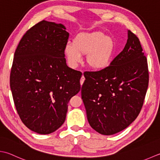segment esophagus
<instances>
[{
	"instance_id": "obj_1",
	"label": "esophagus",
	"mask_w": 160,
	"mask_h": 160,
	"mask_svg": "<svg viewBox=\"0 0 160 160\" xmlns=\"http://www.w3.org/2000/svg\"><path fill=\"white\" fill-rule=\"evenodd\" d=\"M84 80H85V78H84V76H82V77H81V78H80V84H81V85H82V84H83Z\"/></svg>"
}]
</instances>
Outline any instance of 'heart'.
Listing matches in <instances>:
<instances>
[{
  "label": "heart",
  "instance_id": "heart-1",
  "mask_svg": "<svg viewBox=\"0 0 160 160\" xmlns=\"http://www.w3.org/2000/svg\"><path fill=\"white\" fill-rule=\"evenodd\" d=\"M114 52V39L99 31L78 34L73 42H68L65 47V53L73 67L82 61V55H87V63L96 70L108 67Z\"/></svg>",
  "mask_w": 160,
  "mask_h": 160
}]
</instances>
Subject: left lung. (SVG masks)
Returning <instances> with one entry per match:
<instances>
[{
    "label": "left lung",
    "mask_w": 160,
    "mask_h": 160,
    "mask_svg": "<svg viewBox=\"0 0 160 160\" xmlns=\"http://www.w3.org/2000/svg\"><path fill=\"white\" fill-rule=\"evenodd\" d=\"M84 76L81 95L93 130L112 135L136 119L144 101L149 74L147 58L135 34L128 30L123 50L108 67Z\"/></svg>",
    "instance_id": "left-lung-1"
}]
</instances>
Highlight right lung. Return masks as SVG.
<instances>
[{
  "label": "right lung",
  "instance_id": "obj_1",
  "mask_svg": "<svg viewBox=\"0 0 160 160\" xmlns=\"http://www.w3.org/2000/svg\"><path fill=\"white\" fill-rule=\"evenodd\" d=\"M69 33L61 23L45 20L20 40L10 72V88L23 124L38 134L55 132L66 119L68 103L80 90L82 73L64 58Z\"/></svg>",
  "mask_w": 160,
  "mask_h": 160
}]
</instances>
